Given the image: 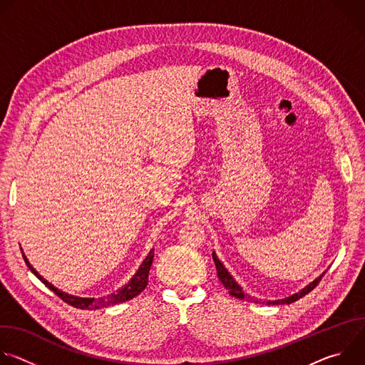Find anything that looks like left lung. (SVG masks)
I'll return each mask as SVG.
<instances>
[{
  "instance_id": "obj_1",
  "label": "left lung",
  "mask_w": 365,
  "mask_h": 365,
  "mask_svg": "<svg viewBox=\"0 0 365 365\" xmlns=\"http://www.w3.org/2000/svg\"><path fill=\"white\" fill-rule=\"evenodd\" d=\"M212 258H214V263H215V267H217L218 277H220L221 283L228 289L230 294H232L234 297L241 299V300H247V302H252V303H262V304H264V303H267V304H290V303L299 300L300 297H303L304 294H307L310 290H314V289L317 287V284L321 282V279L324 277V274H325V272H324V273H322L319 277H317L314 282H310V283H309L307 286H304L302 290H299L297 293H294V294H292V296H289V297L277 299V300H262V299H255L254 296H251V294H248V293L244 292V289L237 283V280L231 276V273H230V272L225 269V266L220 262V258H218V255L215 254V251L212 252Z\"/></svg>"
}]
</instances>
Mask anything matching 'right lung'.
I'll use <instances>...</instances> for the list:
<instances>
[{
  "label": "right lung",
  "mask_w": 365,
  "mask_h": 365,
  "mask_svg": "<svg viewBox=\"0 0 365 365\" xmlns=\"http://www.w3.org/2000/svg\"><path fill=\"white\" fill-rule=\"evenodd\" d=\"M153 257H154V248L150 250L148 255L144 258V262L140 264L138 270L135 272V274L130 279V282L123 286L121 289H118L117 292L114 293H110L107 296H102V297H79V296H73V294H69L66 292H62L59 290L58 287H55L51 283H48L43 276H40L37 273V270L30 264V262L27 259L26 254L23 252V258L24 262L27 264V267L31 270V273L46 286L48 287L51 292L56 293L63 302H66L68 304L76 307V309H88V310H95V309H102V307H108V306H113V304H118V303H123V302H127L133 297H135L137 294H140L147 283H148V272H150V267L153 264Z\"/></svg>",
  "instance_id": "1"
}]
</instances>
